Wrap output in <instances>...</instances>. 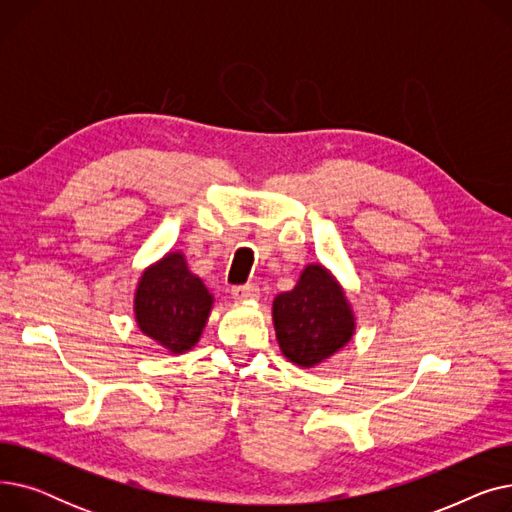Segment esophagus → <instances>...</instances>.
I'll return each mask as SVG.
<instances>
[{"label":"esophagus","mask_w":512,"mask_h":512,"mask_svg":"<svg viewBox=\"0 0 512 512\" xmlns=\"http://www.w3.org/2000/svg\"><path fill=\"white\" fill-rule=\"evenodd\" d=\"M232 297L236 301H257L259 299V288L257 284H242V286H232Z\"/></svg>","instance_id":"1"}]
</instances>
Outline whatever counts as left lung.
I'll return each mask as SVG.
<instances>
[{
  "label": "left lung",
  "mask_w": 512,
  "mask_h": 512,
  "mask_svg": "<svg viewBox=\"0 0 512 512\" xmlns=\"http://www.w3.org/2000/svg\"><path fill=\"white\" fill-rule=\"evenodd\" d=\"M272 319L282 355L305 369L336 355L357 330L344 288L321 263H309L294 288L278 294Z\"/></svg>",
  "instance_id": "8db88e82"
}]
</instances>
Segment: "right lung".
I'll use <instances>...</instances> for the list:
<instances>
[{"label":"right lung","mask_w":512,"mask_h":512,"mask_svg":"<svg viewBox=\"0 0 512 512\" xmlns=\"http://www.w3.org/2000/svg\"><path fill=\"white\" fill-rule=\"evenodd\" d=\"M213 307V294L188 270L184 253L170 251L145 267L134 290V319L139 330L182 355L199 342Z\"/></svg>","instance_id":"add662e5"}]
</instances>
